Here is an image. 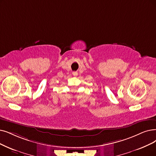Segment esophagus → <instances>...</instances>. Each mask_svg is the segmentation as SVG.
I'll return each instance as SVG.
<instances>
[{
  "mask_svg": "<svg viewBox=\"0 0 156 156\" xmlns=\"http://www.w3.org/2000/svg\"><path fill=\"white\" fill-rule=\"evenodd\" d=\"M73 75L74 76H77V72H73Z\"/></svg>",
  "mask_w": 156,
  "mask_h": 156,
  "instance_id": "34e87169",
  "label": "esophagus"
}]
</instances>
